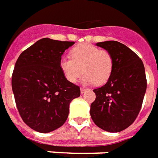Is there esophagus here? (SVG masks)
I'll return each instance as SVG.
<instances>
[{
  "label": "esophagus",
  "mask_w": 158,
  "mask_h": 158,
  "mask_svg": "<svg viewBox=\"0 0 158 158\" xmlns=\"http://www.w3.org/2000/svg\"><path fill=\"white\" fill-rule=\"evenodd\" d=\"M88 91V88H81V94H84L85 92Z\"/></svg>",
  "instance_id": "obj_1"
}]
</instances>
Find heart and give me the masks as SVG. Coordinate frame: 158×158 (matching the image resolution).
<instances>
[{
  "label": "heart",
  "mask_w": 158,
  "mask_h": 158,
  "mask_svg": "<svg viewBox=\"0 0 158 158\" xmlns=\"http://www.w3.org/2000/svg\"><path fill=\"white\" fill-rule=\"evenodd\" d=\"M70 56V58L62 57L59 66L64 78L70 82H76L83 72L84 83L102 85L112 74L114 59L112 54L106 49L82 43L74 47Z\"/></svg>",
  "instance_id": "obj_1"
}]
</instances>
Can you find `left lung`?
Returning a JSON list of instances; mask_svg holds the SVG:
<instances>
[{
	"label": "left lung",
	"instance_id": "8db88e82",
	"mask_svg": "<svg viewBox=\"0 0 158 158\" xmlns=\"http://www.w3.org/2000/svg\"><path fill=\"white\" fill-rule=\"evenodd\" d=\"M97 46L112 54L114 66L106 84L94 89L96 98L90 115L101 129L117 133L129 127L140 111L147 86L145 67L139 57L121 42L103 41Z\"/></svg>",
	"mask_w": 158,
	"mask_h": 158
}]
</instances>
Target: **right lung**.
<instances>
[{
	"label": "right lung",
	"instance_id": "add662e5",
	"mask_svg": "<svg viewBox=\"0 0 158 158\" xmlns=\"http://www.w3.org/2000/svg\"><path fill=\"white\" fill-rule=\"evenodd\" d=\"M74 41L43 38L25 49L17 59L12 88L20 117L29 127L49 133L61 127L71 100L80 88L67 81L59 69L64 52Z\"/></svg>",
	"mask_w": 158,
	"mask_h": 158
}]
</instances>
